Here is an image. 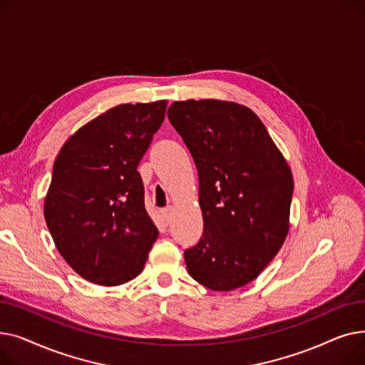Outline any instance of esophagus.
<instances>
[{"label": "esophagus", "mask_w": 365, "mask_h": 365, "mask_svg": "<svg viewBox=\"0 0 365 365\" xmlns=\"http://www.w3.org/2000/svg\"><path fill=\"white\" fill-rule=\"evenodd\" d=\"M161 216H163V219L165 220V223H170V220H171V207L163 208V210H161Z\"/></svg>", "instance_id": "34e87169"}]
</instances>
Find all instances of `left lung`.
I'll return each mask as SVG.
<instances>
[{
	"label": "left lung",
	"instance_id": "1",
	"mask_svg": "<svg viewBox=\"0 0 365 365\" xmlns=\"http://www.w3.org/2000/svg\"><path fill=\"white\" fill-rule=\"evenodd\" d=\"M168 120L200 178L204 232L185 252L189 275L215 292L241 289L272 262L290 229L293 175L257 115L237 102L178 101Z\"/></svg>",
	"mask_w": 365,
	"mask_h": 365
}]
</instances>
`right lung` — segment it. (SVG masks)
Listing matches in <instances>:
<instances>
[{
  "label": "right lung",
  "instance_id": "add662e5",
  "mask_svg": "<svg viewBox=\"0 0 365 365\" xmlns=\"http://www.w3.org/2000/svg\"><path fill=\"white\" fill-rule=\"evenodd\" d=\"M167 101L123 103L76 130L57 153L44 217L57 252L84 279L117 287L145 267L158 229L138 165Z\"/></svg>",
  "mask_w": 365,
  "mask_h": 365
}]
</instances>
